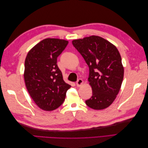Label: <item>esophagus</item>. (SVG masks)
<instances>
[{
    "instance_id": "obj_1",
    "label": "esophagus",
    "mask_w": 148,
    "mask_h": 148,
    "mask_svg": "<svg viewBox=\"0 0 148 148\" xmlns=\"http://www.w3.org/2000/svg\"><path fill=\"white\" fill-rule=\"evenodd\" d=\"M83 79H78L77 80V83H76L77 86H81V85L83 84Z\"/></svg>"
}]
</instances>
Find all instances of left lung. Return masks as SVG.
I'll list each match as a JSON object with an SVG mask.
<instances>
[{
  "label": "left lung",
  "instance_id": "1",
  "mask_svg": "<svg viewBox=\"0 0 148 148\" xmlns=\"http://www.w3.org/2000/svg\"><path fill=\"white\" fill-rule=\"evenodd\" d=\"M89 66L88 82L92 90L86 105L95 110L108 107L118 95L124 69L120 53L114 45L97 36L72 41Z\"/></svg>",
  "mask_w": 148,
  "mask_h": 148
}]
</instances>
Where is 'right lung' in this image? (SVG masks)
<instances>
[{
	"mask_svg": "<svg viewBox=\"0 0 148 148\" xmlns=\"http://www.w3.org/2000/svg\"><path fill=\"white\" fill-rule=\"evenodd\" d=\"M68 43L64 39L47 38L38 43L26 56V86L36 104L44 110L51 111L60 106L71 87L64 82L57 64V57Z\"/></svg>",
	"mask_w": 148,
	"mask_h": 148,
	"instance_id": "right-lung-1",
	"label": "right lung"
}]
</instances>
